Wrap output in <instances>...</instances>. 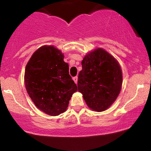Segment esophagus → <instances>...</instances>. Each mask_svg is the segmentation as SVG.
Here are the masks:
<instances>
[{
  "label": "esophagus",
  "instance_id": "1",
  "mask_svg": "<svg viewBox=\"0 0 151 151\" xmlns=\"http://www.w3.org/2000/svg\"><path fill=\"white\" fill-rule=\"evenodd\" d=\"M78 76H75V77H73V81L75 82V83H76V84H77V82H78Z\"/></svg>",
  "mask_w": 151,
  "mask_h": 151
}]
</instances>
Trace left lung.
Returning a JSON list of instances; mask_svg holds the SVG:
<instances>
[{
  "instance_id": "left-lung-1",
  "label": "left lung",
  "mask_w": 151,
  "mask_h": 151,
  "mask_svg": "<svg viewBox=\"0 0 151 151\" xmlns=\"http://www.w3.org/2000/svg\"><path fill=\"white\" fill-rule=\"evenodd\" d=\"M78 75V91L90 109L98 112L109 108L120 92L122 73L119 63L98 48L86 55Z\"/></svg>"
}]
</instances>
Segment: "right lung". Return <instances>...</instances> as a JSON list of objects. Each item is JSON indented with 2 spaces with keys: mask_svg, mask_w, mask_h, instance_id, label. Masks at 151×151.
Instances as JSON below:
<instances>
[{
  "mask_svg": "<svg viewBox=\"0 0 151 151\" xmlns=\"http://www.w3.org/2000/svg\"><path fill=\"white\" fill-rule=\"evenodd\" d=\"M64 55L53 46H43L27 64L24 82L29 96L41 111L56 116L67 109L77 85L69 75Z\"/></svg>",
  "mask_w": 151,
  "mask_h": 151,
  "instance_id": "1",
  "label": "right lung"
}]
</instances>
